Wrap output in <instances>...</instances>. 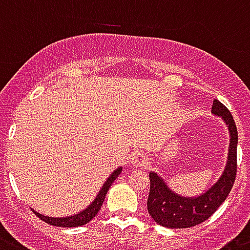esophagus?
<instances>
[{"label": "esophagus", "mask_w": 250, "mask_h": 250, "mask_svg": "<svg viewBox=\"0 0 250 250\" xmlns=\"http://www.w3.org/2000/svg\"><path fill=\"white\" fill-rule=\"evenodd\" d=\"M131 164L136 167H145L148 165V159L144 154H133L131 157Z\"/></svg>", "instance_id": "1"}]
</instances>
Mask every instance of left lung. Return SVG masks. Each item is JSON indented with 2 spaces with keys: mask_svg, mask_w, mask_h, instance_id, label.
I'll list each match as a JSON object with an SVG mask.
<instances>
[{
  "mask_svg": "<svg viewBox=\"0 0 250 250\" xmlns=\"http://www.w3.org/2000/svg\"><path fill=\"white\" fill-rule=\"evenodd\" d=\"M211 112L213 115L224 119L230 135L225 169L211 188L197 197L179 196L167 187L159 174L151 171L147 211L155 222L164 228L186 229L206 221L226 200L235 182L238 146V129L235 122L230 110L219 100H213Z\"/></svg>",
  "mask_w": 250,
  "mask_h": 250,
  "instance_id": "left-lung-1",
  "label": "left lung"
}]
</instances>
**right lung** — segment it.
<instances>
[{
	"mask_svg": "<svg viewBox=\"0 0 250 250\" xmlns=\"http://www.w3.org/2000/svg\"><path fill=\"white\" fill-rule=\"evenodd\" d=\"M121 171H122V167L115 169V170L109 175L108 179L105 180V183H104V186L102 187V189L99 190L98 196L95 197V200L90 203L89 206L86 207L83 211L76 213V215L67 216V217H49V216H44L39 212H35L34 209H33V212H34L39 219L43 220L44 222H47V224L53 226H60V228H77V226L85 225V224L91 221V220L98 215L103 202H104V200H105V196H106V193H108L109 188H110V186L113 184V182L118 178Z\"/></svg>",
	"mask_w": 250,
	"mask_h": 250,
	"instance_id": "add662e5",
	"label": "right lung"
}]
</instances>
